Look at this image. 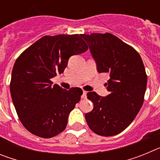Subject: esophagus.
<instances>
[{"instance_id":"esophagus-1","label":"esophagus","mask_w":160,"mask_h":160,"mask_svg":"<svg viewBox=\"0 0 160 160\" xmlns=\"http://www.w3.org/2000/svg\"><path fill=\"white\" fill-rule=\"evenodd\" d=\"M87 91H83V93H82V98H87Z\"/></svg>"}]
</instances>
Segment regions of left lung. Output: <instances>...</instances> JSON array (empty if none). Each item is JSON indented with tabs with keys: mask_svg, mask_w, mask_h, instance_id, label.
<instances>
[{
	"mask_svg": "<svg viewBox=\"0 0 160 160\" xmlns=\"http://www.w3.org/2000/svg\"><path fill=\"white\" fill-rule=\"evenodd\" d=\"M98 73H108L106 97L87 93L94 109L85 118L89 128L102 136L116 135L132 122L142 107L148 76L142 58L131 46L110 32L82 34Z\"/></svg>",
	"mask_w": 160,
	"mask_h": 160,
	"instance_id": "1",
	"label": "left lung"
}]
</instances>
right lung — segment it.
Listing matches in <instances>:
<instances>
[{
  "mask_svg": "<svg viewBox=\"0 0 160 160\" xmlns=\"http://www.w3.org/2000/svg\"><path fill=\"white\" fill-rule=\"evenodd\" d=\"M82 34L45 36L14 63L10 93L18 118L29 132L48 138L62 132L70 111L82 94L79 87L66 90L51 82L73 55L88 49Z\"/></svg>",
  "mask_w": 160,
  "mask_h": 160,
  "instance_id": "obj_1",
  "label": "right lung"
}]
</instances>
